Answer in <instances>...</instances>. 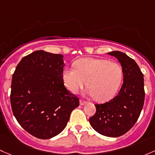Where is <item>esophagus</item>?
<instances>
[{
    "label": "esophagus",
    "instance_id": "obj_1",
    "mask_svg": "<svg viewBox=\"0 0 155 155\" xmlns=\"http://www.w3.org/2000/svg\"><path fill=\"white\" fill-rule=\"evenodd\" d=\"M87 103V101H84V100H83V99L80 100V104H81V105H84V104H86Z\"/></svg>",
    "mask_w": 155,
    "mask_h": 155
}]
</instances>
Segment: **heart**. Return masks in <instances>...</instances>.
<instances>
[{
    "mask_svg": "<svg viewBox=\"0 0 155 155\" xmlns=\"http://www.w3.org/2000/svg\"><path fill=\"white\" fill-rule=\"evenodd\" d=\"M75 69L68 68L63 79L70 92L78 93L87 84L89 94L98 101L111 99L122 83V68L116 62L105 59L84 58L74 63Z\"/></svg>",
    "mask_w": 155,
    "mask_h": 155,
    "instance_id": "heart-1",
    "label": "heart"
}]
</instances>
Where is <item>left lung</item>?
<instances>
[{"mask_svg": "<svg viewBox=\"0 0 155 155\" xmlns=\"http://www.w3.org/2000/svg\"><path fill=\"white\" fill-rule=\"evenodd\" d=\"M123 71V84L119 93L104 104H95L96 112L89 118L91 126L100 134L117 137L127 133L136 123L144 104L143 74L132 58L121 51H112Z\"/></svg>", "mask_w": 155, "mask_h": 155, "instance_id": "obj_1", "label": "left lung"}]
</instances>
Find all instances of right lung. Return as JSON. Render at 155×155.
Instances as JSON below:
<instances>
[{"instance_id":"right-lung-1","label":"right lung","mask_w":155,"mask_h":155,"mask_svg":"<svg viewBox=\"0 0 155 155\" xmlns=\"http://www.w3.org/2000/svg\"><path fill=\"white\" fill-rule=\"evenodd\" d=\"M63 57L36 51L24 57L12 74V113L19 125L36 138L59 134L79 106V98L64 85Z\"/></svg>"}]
</instances>
